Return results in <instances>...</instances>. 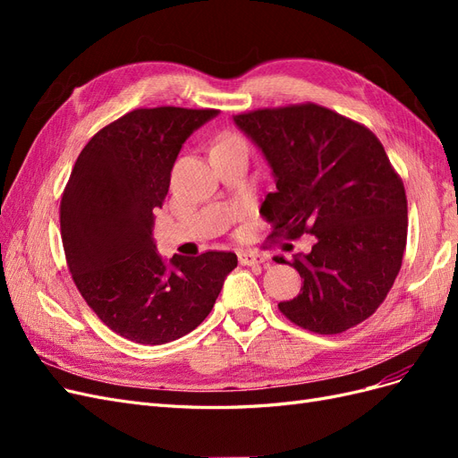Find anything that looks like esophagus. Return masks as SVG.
<instances>
[{
    "label": "esophagus",
    "mask_w": 458,
    "mask_h": 458,
    "mask_svg": "<svg viewBox=\"0 0 458 458\" xmlns=\"http://www.w3.org/2000/svg\"><path fill=\"white\" fill-rule=\"evenodd\" d=\"M239 261L242 263V266H259V263H266L267 258L259 252H254V250H242V252H239Z\"/></svg>",
    "instance_id": "esophagus-1"
}]
</instances>
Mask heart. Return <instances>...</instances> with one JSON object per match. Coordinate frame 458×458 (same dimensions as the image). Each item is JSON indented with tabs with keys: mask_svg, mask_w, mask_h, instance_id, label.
<instances>
[{
	"mask_svg": "<svg viewBox=\"0 0 458 458\" xmlns=\"http://www.w3.org/2000/svg\"><path fill=\"white\" fill-rule=\"evenodd\" d=\"M233 145H241V147H244V145H242V141L239 140L237 135H224V137H219L217 143H216V147H233Z\"/></svg>",
	"mask_w": 458,
	"mask_h": 458,
	"instance_id": "1",
	"label": "heart"
}]
</instances>
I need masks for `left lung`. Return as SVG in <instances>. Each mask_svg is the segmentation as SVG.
<instances>
[{
  "instance_id": "obj_1",
  "label": "left lung",
  "mask_w": 458,
  "mask_h": 458,
  "mask_svg": "<svg viewBox=\"0 0 458 458\" xmlns=\"http://www.w3.org/2000/svg\"><path fill=\"white\" fill-rule=\"evenodd\" d=\"M267 160L276 191L263 200L275 234L315 237L296 254L300 294L281 301L290 321L338 335L378 310L403 261L405 187L370 130L313 103L233 116ZM275 261L286 263L283 256Z\"/></svg>"
}]
</instances>
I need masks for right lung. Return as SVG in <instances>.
<instances>
[{
  "label": "right lung",
  "mask_w": 458,
  "mask_h": 458,
  "mask_svg": "<svg viewBox=\"0 0 458 458\" xmlns=\"http://www.w3.org/2000/svg\"><path fill=\"white\" fill-rule=\"evenodd\" d=\"M217 110L137 108L97 131L80 152L61 200L68 269L116 335L160 345L195 330L237 267L233 252L175 254L152 237L179 150Z\"/></svg>",
  "instance_id": "add662e5"
}]
</instances>
